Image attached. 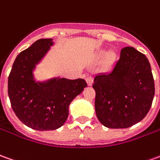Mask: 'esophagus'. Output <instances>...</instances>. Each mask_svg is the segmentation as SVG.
I'll list each match as a JSON object with an SVG mask.
<instances>
[{"mask_svg":"<svg viewBox=\"0 0 160 160\" xmlns=\"http://www.w3.org/2000/svg\"><path fill=\"white\" fill-rule=\"evenodd\" d=\"M86 82H87L88 85H89V86H91V85L92 84V82H93L92 78V77H88V78H86Z\"/></svg>","mask_w":160,"mask_h":160,"instance_id":"34e87169","label":"esophagus"}]
</instances>
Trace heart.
I'll list each match as a JSON object with an SVG mask.
<instances>
[{
    "mask_svg": "<svg viewBox=\"0 0 160 160\" xmlns=\"http://www.w3.org/2000/svg\"><path fill=\"white\" fill-rule=\"evenodd\" d=\"M105 58L104 61V68L106 69H109L113 66V64L116 62V53L114 52H107V50H100L97 53V59L100 60L102 58Z\"/></svg>",
    "mask_w": 160,
    "mask_h": 160,
    "instance_id": "obj_1",
    "label": "heart"
}]
</instances>
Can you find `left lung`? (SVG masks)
Instances as JSON below:
<instances>
[{
	"label": "left lung",
	"instance_id": "8db88e82",
	"mask_svg": "<svg viewBox=\"0 0 160 160\" xmlns=\"http://www.w3.org/2000/svg\"><path fill=\"white\" fill-rule=\"evenodd\" d=\"M95 111L98 121L110 128H126L141 122L152 104L155 87L151 65L144 54L131 47L108 73L98 74Z\"/></svg>",
	"mask_w": 160,
	"mask_h": 160
}]
</instances>
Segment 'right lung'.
I'll list each match as a JSON object with an SVG mask.
<instances>
[{
    "label": "right lung",
    "mask_w": 160,
    "mask_h": 160,
    "mask_svg": "<svg viewBox=\"0 0 160 160\" xmlns=\"http://www.w3.org/2000/svg\"><path fill=\"white\" fill-rule=\"evenodd\" d=\"M41 38L18 54L8 76V93L18 118L27 127L40 130L61 128L68 116L72 100L87 87L83 79L52 78L38 81L34 71L53 46Z\"/></svg>",
    "instance_id": "add662e5"
}]
</instances>
